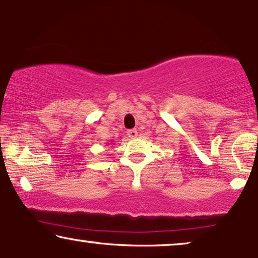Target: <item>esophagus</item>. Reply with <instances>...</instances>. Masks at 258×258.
<instances>
[{
    "label": "esophagus",
    "mask_w": 258,
    "mask_h": 258,
    "mask_svg": "<svg viewBox=\"0 0 258 258\" xmlns=\"http://www.w3.org/2000/svg\"><path fill=\"white\" fill-rule=\"evenodd\" d=\"M126 136H128L129 139H134V137L137 136V130L136 129L126 130Z\"/></svg>",
    "instance_id": "34e87169"
}]
</instances>
